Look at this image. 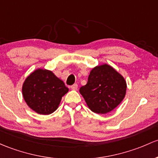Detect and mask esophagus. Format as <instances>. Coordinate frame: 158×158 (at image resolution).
I'll use <instances>...</instances> for the list:
<instances>
[{
  "instance_id": "obj_1",
  "label": "esophagus",
  "mask_w": 158,
  "mask_h": 158,
  "mask_svg": "<svg viewBox=\"0 0 158 158\" xmlns=\"http://www.w3.org/2000/svg\"><path fill=\"white\" fill-rule=\"evenodd\" d=\"M71 89H73V90H76V89H78V85L77 84H74L73 85H71Z\"/></svg>"
}]
</instances>
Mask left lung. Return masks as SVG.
Returning <instances> with one entry per match:
<instances>
[{"instance_id":"left-lung-1","label":"left lung","mask_w":158,"mask_h":158,"mask_svg":"<svg viewBox=\"0 0 158 158\" xmlns=\"http://www.w3.org/2000/svg\"><path fill=\"white\" fill-rule=\"evenodd\" d=\"M127 89L123 76L113 66L103 64L92 68L87 84L80 88L79 92L92 112L105 114L122 102Z\"/></svg>"}]
</instances>
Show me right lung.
<instances>
[{
    "instance_id": "1",
    "label": "right lung",
    "mask_w": 158,
    "mask_h": 158,
    "mask_svg": "<svg viewBox=\"0 0 158 158\" xmlns=\"http://www.w3.org/2000/svg\"><path fill=\"white\" fill-rule=\"evenodd\" d=\"M69 89L52 71L39 68L31 73L22 86L24 101L33 111L48 115L56 110Z\"/></svg>"
}]
</instances>
